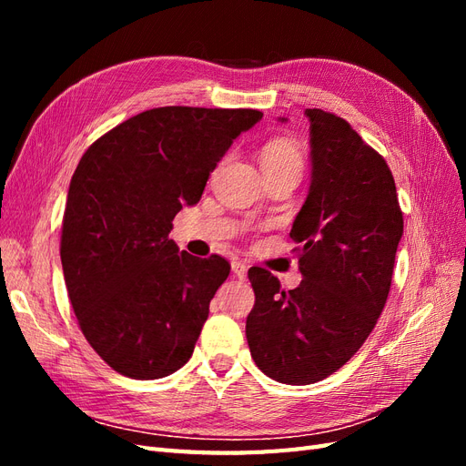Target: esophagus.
<instances>
[{
	"label": "esophagus",
	"mask_w": 466,
	"mask_h": 466,
	"mask_svg": "<svg viewBox=\"0 0 466 466\" xmlns=\"http://www.w3.org/2000/svg\"><path fill=\"white\" fill-rule=\"evenodd\" d=\"M247 270H248V266H247L245 262H241V260L231 262V272H233V276H237L238 279L247 278Z\"/></svg>",
	"instance_id": "34e87169"
}]
</instances>
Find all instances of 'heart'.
Segmentation results:
<instances>
[{
  "label": "heart",
  "mask_w": 466,
  "mask_h": 466,
  "mask_svg": "<svg viewBox=\"0 0 466 466\" xmlns=\"http://www.w3.org/2000/svg\"><path fill=\"white\" fill-rule=\"evenodd\" d=\"M260 165L264 173L286 167L303 168V155L289 139H270L260 149Z\"/></svg>",
  "instance_id": "heart-1"
}]
</instances>
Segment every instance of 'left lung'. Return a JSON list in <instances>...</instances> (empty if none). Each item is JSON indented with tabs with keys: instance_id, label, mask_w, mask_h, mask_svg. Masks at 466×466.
<instances>
[{
	"instance_id": "left-lung-1",
	"label": "left lung",
	"mask_w": 466,
	"mask_h": 466,
	"mask_svg": "<svg viewBox=\"0 0 466 466\" xmlns=\"http://www.w3.org/2000/svg\"><path fill=\"white\" fill-rule=\"evenodd\" d=\"M305 115L311 187L289 233L301 243L303 279L284 291L264 268L248 270L257 298L247 317L250 356L286 385L332 375L368 340L387 303L404 228L387 161L344 118L320 108Z\"/></svg>"
}]
</instances>
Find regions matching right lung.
Here are the masks:
<instances>
[{"mask_svg": "<svg viewBox=\"0 0 466 466\" xmlns=\"http://www.w3.org/2000/svg\"><path fill=\"white\" fill-rule=\"evenodd\" d=\"M260 118L252 108H151L83 153L62 221L64 279L83 336L120 375L161 379L190 360L231 266L178 255L168 233Z\"/></svg>", "mask_w": 466, "mask_h": 466, "instance_id": "right-lung-1", "label": "right lung"}]
</instances>
